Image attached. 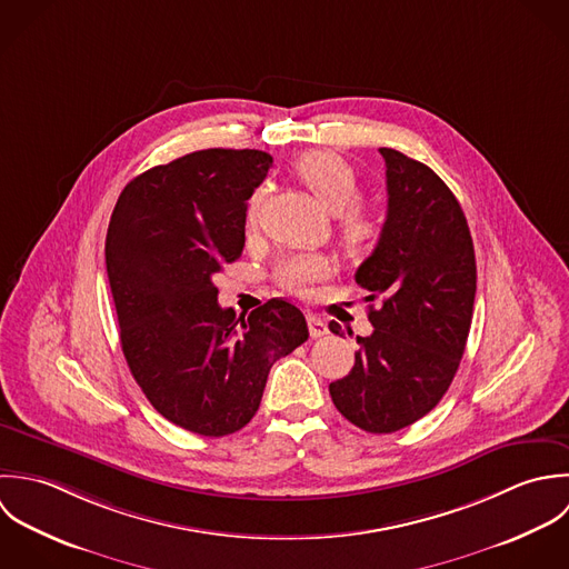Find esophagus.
Segmentation results:
<instances>
[{
	"mask_svg": "<svg viewBox=\"0 0 569 569\" xmlns=\"http://www.w3.org/2000/svg\"><path fill=\"white\" fill-rule=\"evenodd\" d=\"M308 328H310L312 339H321L328 335V323L317 315H308Z\"/></svg>",
	"mask_w": 569,
	"mask_h": 569,
	"instance_id": "34e87169",
	"label": "esophagus"
}]
</instances>
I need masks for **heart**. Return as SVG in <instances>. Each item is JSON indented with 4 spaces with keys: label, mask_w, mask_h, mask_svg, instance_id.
Instances as JSON below:
<instances>
[{
    "label": "heart",
    "mask_w": 569,
    "mask_h": 569,
    "mask_svg": "<svg viewBox=\"0 0 569 569\" xmlns=\"http://www.w3.org/2000/svg\"><path fill=\"white\" fill-rule=\"evenodd\" d=\"M299 182L315 196L319 207L339 216L342 246L351 259H365L371 254L385 232L382 216L369 207L358 204L360 180L353 167L332 151H308L295 162ZM263 189H257L250 200V220L254 218ZM277 281L297 295H308L310 288L330 277V266L319 254H292L279 261Z\"/></svg>",
    "instance_id": "heart-1"
}]
</instances>
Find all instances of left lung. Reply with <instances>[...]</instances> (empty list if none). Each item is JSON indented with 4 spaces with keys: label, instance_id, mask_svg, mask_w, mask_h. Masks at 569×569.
Here are the masks:
<instances>
[{
    "label": "left lung",
    "instance_id": "left-lung-1",
    "mask_svg": "<svg viewBox=\"0 0 569 569\" xmlns=\"http://www.w3.org/2000/svg\"><path fill=\"white\" fill-rule=\"evenodd\" d=\"M387 220L356 283L382 299L351 371L330 385L342 416L367 433L425 418L447 393L466 349L477 290L472 237L453 191L427 164L380 147ZM341 335L339 323H330ZM351 335V330H349Z\"/></svg>",
    "mask_w": 569,
    "mask_h": 569
}]
</instances>
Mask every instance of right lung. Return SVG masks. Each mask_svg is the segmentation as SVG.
Here are the masks:
<instances>
[{
    "label": "right lung",
    "instance_id": "right-lung-1",
    "mask_svg": "<svg viewBox=\"0 0 569 569\" xmlns=\"http://www.w3.org/2000/svg\"><path fill=\"white\" fill-rule=\"evenodd\" d=\"M270 164L257 149H202L158 164L122 189L108 228L129 371L162 418L207 438L246 427L270 367L308 341L290 301L270 299L237 319L213 283L243 250L246 207Z\"/></svg>",
    "mask_w": 569,
    "mask_h": 569
}]
</instances>
